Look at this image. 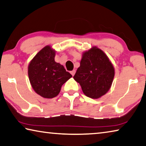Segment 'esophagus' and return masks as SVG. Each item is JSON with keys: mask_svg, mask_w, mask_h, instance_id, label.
Listing matches in <instances>:
<instances>
[{"mask_svg": "<svg viewBox=\"0 0 146 146\" xmlns=\"http://www.w3.org/2000/svg\"><path fill=\"white\" fill-rule=\"evenodd\" d=\"M75 72H76L75 69H73V71H71V75H72L73 76H74V75H75Z\"/></svg>", "mask_w": 146, "mask_h": 146, "instance_id": "esophagus-1", "label": "esophagus"}]
</instances>
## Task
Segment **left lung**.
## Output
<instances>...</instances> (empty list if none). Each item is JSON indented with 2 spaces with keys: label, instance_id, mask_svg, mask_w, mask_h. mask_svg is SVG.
<instances>
[{
  "label": "left lung",
  "instance_id": "obj_1",
  "mask_svg": "<svg viewBox=\"0 0 146 146\" xmlns=\"http://www.w3.org/2000/svg\"><path fill=\"white\" fill-rule=\"evenodd\" d=\"M114 75V68L107 55L94 46L82 53L73 78L79 83L85 96L99 99L110 90Z\"/></svg>",
  "mask_w": 146,
  "mask_h": 146
}]
</instances>
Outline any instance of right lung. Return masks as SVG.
<instances>
[{
  "label": "right lung",
  "instance_id": "1",
  "mask_svg": "<svg viewBox=\"0 0 146 146\" xmlns=\"http://www.w3.org/2000/svg\"><path fill=\"white\" fill-rule=\"evenodd\" d=\"M56 51L47 45L32 58L28 66V75L32 88L44 98L56 97L62 86L72 75L54 60Z\"/></svg>",
  "mask_w": 146,
  "mask_h": 146
}]
</instances>
